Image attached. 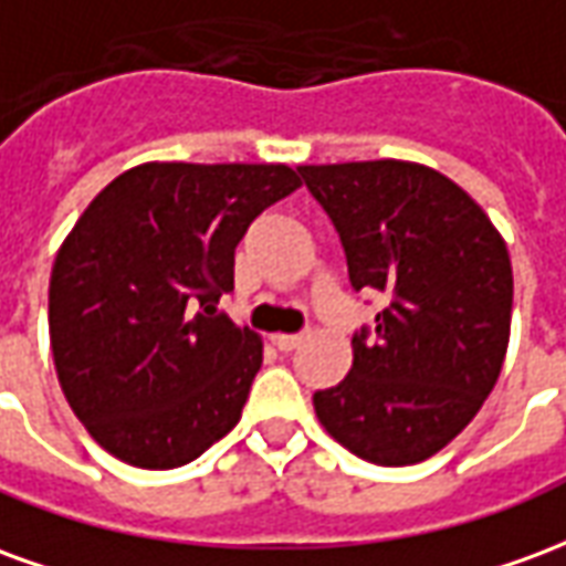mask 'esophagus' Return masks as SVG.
Listing matches in <instances>:
<instances>
[{"mask_svg": "<svg viewBox=\"0 0 566 566\" xmlns=\"http://www.w3.org/2000/svg\"><path fill=\"white\" fill-rule=\"evenodd\" d=\"M300 343H303V333H279V336H275V345H279L282 352H294Z\"/></svg>", "mask_w": 566, "mask_h": 566, "instance_id": "obj_1", "label": "esophagus"}]
</instances>
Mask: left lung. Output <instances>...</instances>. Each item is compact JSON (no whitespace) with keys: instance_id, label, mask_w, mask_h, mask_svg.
<instances>
[{"instance_id":"8db88e82","label":"left lung","mask_w":566,"mask_h":566,"mask_svg":"<svg viewBox=\"0 0 566 566\" xmlns=\"http://www.w3.org/2000/svg\"><path fill=\"white\" fill-rule=\"evenodd\" d=\"M339 233L348 282L381 291L355 364L315 391L318 421L357 458L406 467L482 409L506 357L512 263L494 223L437 169L406 160L300 166Z\"/></svg>"}]
</instances>
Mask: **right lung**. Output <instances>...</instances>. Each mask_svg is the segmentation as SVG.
<instances>
[{
  "label": "right lung",
  "instance_id": "1",
  "mask_svg": "<svg viewBox=\"0 0 566 566\" xmlns=\"http://www.w3.org/2000/svg\"><path fill=\"white\" fill-rule=\"evenodd\" d=\"M296 187L282 163H142L84 209L48 324L63 394L105 451L172 470L242 418L263 343L214 306L251 221Z\"/></svg>",
  "mask_w": 566,
  "mask_h": 566
}]
</instances>
